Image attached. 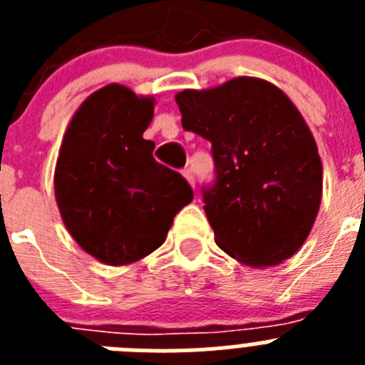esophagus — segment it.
<instances>
[{"label":"esophagus","mask_w":365,"mask_h":365,"mask_svg":"<svg viewBox=\"0 0 365 365\" xmlns=\"http://www.w3.org/2000/svg\"><path fill=\"white\" fill-rule=\"evenodd\" d=\"M182 175H185V179L188 180L190 185L195 186V177H193V173H192V170H190V168H185V170H182Z\"/></svg>","instance_id":"obj_1"}]
</instances>
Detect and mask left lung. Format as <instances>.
<instances>
[{
    "instance_id": "1",
    "label": "left lung",
    "mask_w": 365,
    "mask_h": 365,
    "mask_svg": "<svg viewBox=\"0 0 365 365\" xmlns=\"http://www.w3.org/2000/svg\"><path fill=\"white\" fill-rule=\"evenodd\" d=\"M182 128L212 143L217 179L202 190L215 243L254 269L279 265L309 237L322 202L318 146L292 100L240 76L175 95Z\"/></svg>"
}]
</instances>
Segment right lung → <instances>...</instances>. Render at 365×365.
I'll use <instances>...</instances> for the list:
<instances>
[{"instance_id": "right-lung-1", "label": "right lung", "mask_w": 365, "mask_h": 365, "mask_svg": "<svg viewBox=\"0 0 365 365\" xmlns=\"http://www.w3.org/2000/svg\"><path fill=\"white\" fill-rule=\"evenodd\" d=\"M153 96L109 83L71 118L54 168V197L73 240L111 267L131 265L160 247L193 192L153 159L143 137Z\"/></svg>"}]
</instances>
